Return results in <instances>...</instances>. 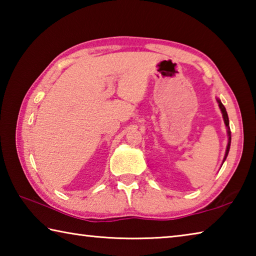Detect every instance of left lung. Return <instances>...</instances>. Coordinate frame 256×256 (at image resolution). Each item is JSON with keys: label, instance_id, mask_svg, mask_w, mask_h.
Wrapping results in <instances>:
<instances>
[{"label": "left lung", "instance_id": "8db88e82", "mask_svg": "<svg viewBox=\"0 0 256 256\" xmlns=\"http://www.w3.org/2000/svg\"><path fill=\"white\" fill-rule=\"evenodd\" d=\"M218 102H219V107H220V110H222V116H224V124H226V126L228 128V136H229V138H228V146H227V150H226V154H224V160H226V158H227V156H228V152H229V148H230L232 133H230V128H229V120H228V115H227L226 108H224V106L222 105V102L218 100Z\"/></svg>", "mask_w": 256, "mask_h": 256}]
</instances>
